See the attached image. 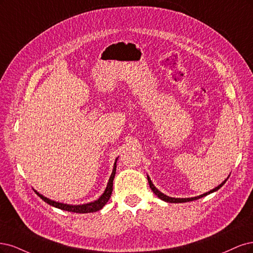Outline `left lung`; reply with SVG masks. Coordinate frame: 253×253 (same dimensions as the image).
I'll list each match as a JSON object with an SVG mask.
<instances>
[{"label":"left lung","mask_w":253,"mask_h":253,"mask_svg":"<svg viewBox=\"0 0 253 253\" xmlns=\"http://www.w3.org/2000/svg\"><path fill=\"white\" fill-rule=\"evenodd\" d=\"M147 180H148V183H149L150 188H151V190L154 192V194L158 195V197H159L161 200L165 201V202H167V203H185V202H191V201H194V200L201 199V198H203V197H205V195H207V194H210V193H212V192H214V191L218 190V189L221 188V187L226 183V181H227V180H225L221 185H218L217 187H215L214 189L210 190V191H208V192H206V193H204V194H202V195H199V197H195V198H188V199H175V198H170V197H167V195H165L164 193H162L161 191H159V190L156 188V187H154V185L152 184V182H151V180H150V177H149L148 175H147Z\"/></svg>","instance_id":"8db88e82"}]
</instances>
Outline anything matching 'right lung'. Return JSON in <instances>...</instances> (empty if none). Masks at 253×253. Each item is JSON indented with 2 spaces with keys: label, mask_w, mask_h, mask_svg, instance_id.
I'll return each mask as SVG.
<instances>
[{
  "label": "right lung",
  "mask_w": 253,
  "mask_h": 253,
  "mask_svg": "<svg viewBox=\"0 0 253 253\" xmlns=\"http://www.w3.org/2000/svg\"><path fill=\"white\" fill-rule=\"evenodd\" d=\"M116 170H117V162L115 163V166H113V170H112V173L110 175L107 187H106V189H105L104 193L100 197V199H97L96 201L91 202V203L84 204V205H67V204H63V203H59V202H55V201H51L49 199H47V198L43 197L42 194H40L36 190H35V192L47 204H49V205L59 208V209H62V210H66V211H70V212H76V213L95 212V211H99L100 209H102L105 206V204L109 201V199L111 197L113 178H115V175H116Z\"/></svg>",
  "instance_id": "1"
}]
</instances>
